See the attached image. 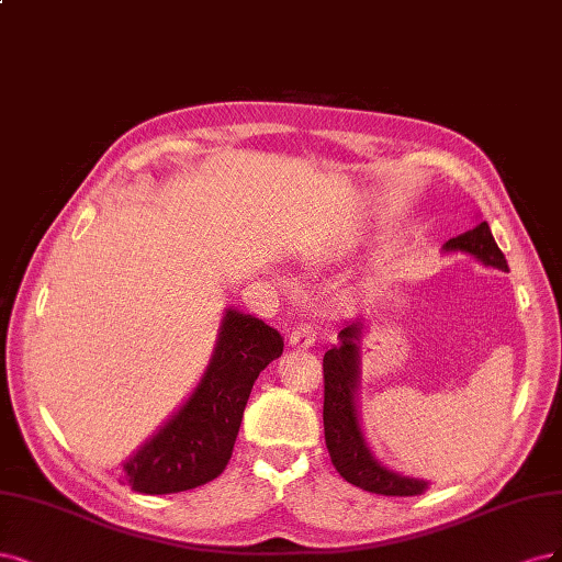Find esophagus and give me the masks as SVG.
Instances as JSON below:
<instances>
[{"instance_id": "esophagus-1", "label": "esophagus", "mask_w": 562, "mask_h": 562, "mask_svg": "<svg viewBox=\"0 0 562 562\" xmlns=\"http://www.w3.org/2000/svg\"><path fill=\"white\" fill-rule=\"evenodd\" d=\"M315 338H317V331H315L313 324L299 322L296 327L292 329V334H289V346H292V348H299V350H305V348H311V346H313Z\"/></svg>"}]
</instances>
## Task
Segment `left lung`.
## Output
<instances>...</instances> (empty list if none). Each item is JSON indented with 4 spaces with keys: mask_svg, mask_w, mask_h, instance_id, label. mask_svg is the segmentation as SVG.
<instances>
[{
    "mask_svg": "<svg viewBox=\"0 0 562 562\" xmlns=\"http://www.w3.org/2000/svg\"><path fill=\"white\" fill-rule=\"evenodd\" d=\"M446 251H464L481 263L509 270L502 249L497 247L491 226L481 222L443 245ZM364 324L350 322L338 334V346L327 350L322 361L324 369V439L336 472L348 483L387 497H411L427 491V481L408 479L380 464L367 446L357 418V390H359V338Z\"/></svg>",
    "mask_w": 562,
    "mask_h": 562,
    "instance_id": "left-lung-1",
    "label": "left lung"
}]
</instances>
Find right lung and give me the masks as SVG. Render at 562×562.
Returning <instances> with one entry per match:
<instances>
[{
    "mask_svg": "<svg viewBox=\"0 0 562 562\" xmlns=\"http://www.w3.org/2000/svg\"><path fill=\"white\" fill-rule=\"evenodd\" d=\"M282 348L273 327L228 307L201 383L123 464L121 483L144 495H170L220 476L233 456L255 380Z\"/></svg>",
    "mask_w": 562,
    "mask_h": 562,
    "instance_id": "right-lung-1",
    "label": "right lung"
}]
</instances>
